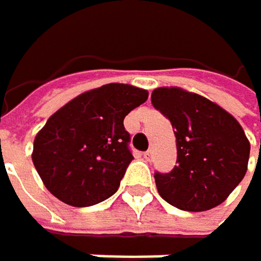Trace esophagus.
<instances>
[{"instance_id":"obj_1","label":"esophagus","mask_w":261,"mask_h":261,"mask_svg":"<svg viewBox=\"0 0 261 261\" xmlns=\"http://www.w3.org/2000/svg\"><path fill=\"white\" fill-rule=\"evenodd\" d=\"M152 152H154L152 149H148V151H145V152H143V158H145L146 161H151V158H152Z\"/></svg>"}]
</instances>
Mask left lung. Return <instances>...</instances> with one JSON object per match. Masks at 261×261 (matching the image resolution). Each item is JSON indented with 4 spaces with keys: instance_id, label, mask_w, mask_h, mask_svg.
<instances>
[{
    "instance_id": "left-lung-1",
    "label": "left lung",
    "mask_w": 261,
    "mask_h": 261,
    "mask_svg": "<svg viewBox=\"0 0 261 261\" xmlns=\"http://www.w3.org/2000/svg\"><path fill=\"white\" fill-rule=\"evenodd\" d=\"M151 102L172 123L178 154L172 172L154 173L159 195L184 211L221 205L247 172L250 143L240 123L210 99L175 86L156 88Z\"/></svg>"
}]
</instances>
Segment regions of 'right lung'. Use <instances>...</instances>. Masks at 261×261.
<instances>
[{"label": "right lung", "instance_id": "add662e5", "mask_svg": "<svg viewBox=\"0 0 261 261\" xmlns=\"http://www.w3.org/2000/svg\"><path fill=\"white\" fill-rule=\"evenodd\" d=\"M146 99V89L109 83L53 113L33 148V164L50 194L77 208L112 197L134 159L123 121Z\"/></svg>", "mask_w": 261, "mask_h": 261}]
</instances>
